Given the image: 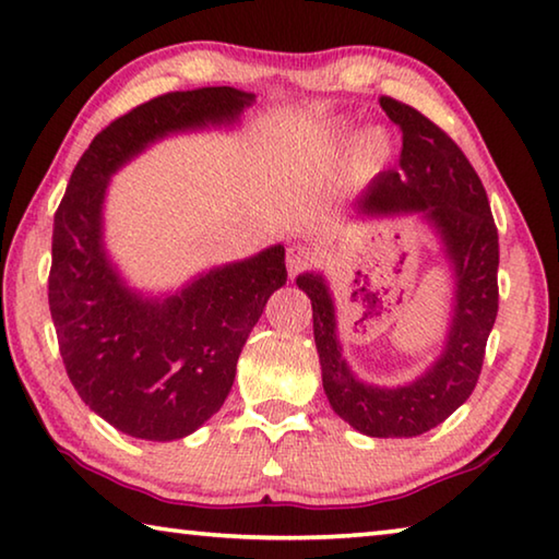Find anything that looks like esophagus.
<instances>
[{
  "label": "esophagus",
  "mask_w": 559,
  "mask_h": 559,
  "mask_svg": "<svg viewBox=\"0 0 559 559\" xmlns=\"http://www.w3.org/2000/svg\"><path fill=\"white\" fill-rule=\"evenodd\" d=\"M312 264V252L301 245H292L287 250V272L289 277H297L301 270H307Z\"/></svg>",
  "instance_id": "obj_1"
}]
</instances>
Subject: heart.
<instances>
[{"label":"heart","instance_id":"obj_1","mask_svg":"<svg viewBox=\"0 0 559 559\" xmlns=\"http://www.w3.org/2000/svg\"><path fill=\"white\" fill-rule=\"evenodd\" d=\"M391 155V141L389 135L381 131V128H369L356 135V141L352 145V155H349V173L352 178L364 180L379 173V168L386 166Z\"/></svg>","mask_w":559,"mask_h":559}]
</instances>
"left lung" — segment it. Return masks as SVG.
I'll list each match as a JSON object with an SVG mask.
<instances>
[{
  "mask_svg": "<svg viewBox=\"0 0 559 559\" xmlns=\"http://www.w3.org/2000/svg\"><path fill=\"white\" fill-rule=\"evenodd\" d=\"M379 104L404 133V148L399 170L373 178L354 210L366 217L418 215L441 240L453 272V309L441 356L404 386L356 379L342 356L324 274H299L297 287L312 299L322 383L334 414L364 436L414 438L443 424L478 383L498 317V230L486 188L451 135L396 98L381 96Z\"/></svg>",
  "mask_w": 559,
  "mask_h": 559,
  "instance_id": "8db88e82",
  "label": "left lung"
}]
</instances>
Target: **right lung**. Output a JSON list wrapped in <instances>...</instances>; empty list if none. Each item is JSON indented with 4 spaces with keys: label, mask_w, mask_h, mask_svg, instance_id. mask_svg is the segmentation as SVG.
Listing matches in <instances>:
<instances>
[{
    "label": "right lung",
    "mask_w": 559,
    "mask_h": 559,
    "mask_svg": "<svg viewBox=\"0 0 559 559\" xmlns=\"http://www.w3.org/2000/svg\"><path fill=\"white\" fill-rule=\"evenodd\" d=\"M252 104L247 91L205 86L135 106L91 141L53 215L49 309L61 359L81 401L121 433L176 441L217 414L287 270L285 247L272 245L170 295L128 287L104 242L111 176L166 135L235 126Z\"/></svg>",
    "instance_id": "add662e5"
}]
</instances>
